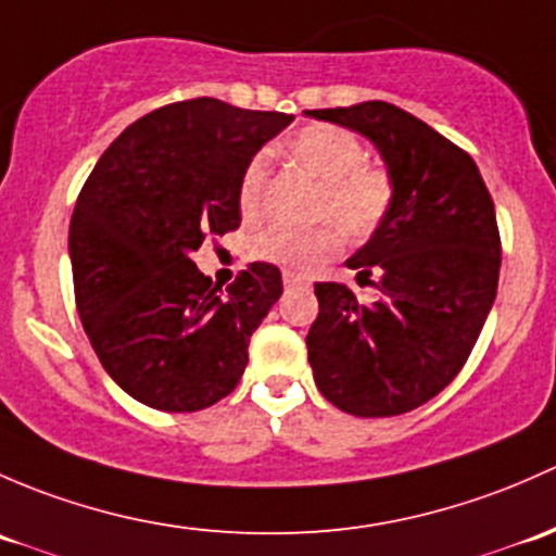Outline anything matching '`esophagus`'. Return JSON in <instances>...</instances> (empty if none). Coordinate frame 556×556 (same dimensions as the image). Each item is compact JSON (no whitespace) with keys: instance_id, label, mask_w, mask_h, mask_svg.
<instances>
[{"instance_id":"esophagus-1","label":"esophagus","mask_w":556,"mask_h":556,"mask_svg":"<svg viewBox=\"0 0 556 556\" xmlns=\"http://www.w3.org/2000/svg\"><path fill=\"white\" fill-rule=\"evenodd\" d=\"M283 283L286 286H311V278L302 276V273H294V270H283Z\"/></svg>"}]
</instances>
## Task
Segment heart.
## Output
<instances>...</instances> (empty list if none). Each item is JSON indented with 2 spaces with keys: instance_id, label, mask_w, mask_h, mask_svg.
I'll return each instance as SVG.
<instances>
[{
  "instance_id": "obj_1",
  "label": "heart",
  "mask_w": 556,
  "mask_h": 556,
  "mask_svg": "<svg viewBox=\"0 0 556 556\" xmlns=\"http://www.w3.org/2000/svg\"><path fill=\"white\" fill-rule=\"evenodd\" d=\"M280 150L307 176L318 181L311 216L329 219L351 240L375 236L396 205V179L391 168L366 160V147L353 130L331 123H311L291 130ZM267 160L262 154L249 160L238 181V205L243 216L260 214L267 185ZM331 225L267 227L254 238L260 260L286 267H311L340 249V232Z\"/></svg>"
}]
</instances>
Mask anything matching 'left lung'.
<instances>
[{
    "instance_id": "1",
    "label": "left lung",
    "mask_w": 556,
    "mask_h": 556,
    "mask_svg": "<svg viewBox=\"0 0 556 556\" xmlns=\"http://www.w3.org/2000/svg\"><path fill=\"white\" fill-rule=\"evenodd\" d=\"M307 114L366 136L396 179L388 222L345 262L380 296L364 305L351 286L316 283L313 377L348 415H404L444 391L477 345L501 273L495 205L471 154L404 109Z\"/></svg>"
}]
</instances>
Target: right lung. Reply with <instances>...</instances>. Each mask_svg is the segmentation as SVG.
<instances>
[{"instance_id": "1", "label": "right lung", "mask_w": 556, "mask_h": 556, "mask_svg": "<svg viewBox=\"0 0 556 556\" xmlns=\"http://www.w3.org/2000/svg\"><path fill=\"white\" fill-rule=\"evenodd\" d=\"M291 119L176 101L128 125L85 181L68 227L74 300L101 366L136 402L198 412L236 391L280 270L251 262L222 294L192 251L238 230L240 174Z\"/></svg>"}]
</instances>
